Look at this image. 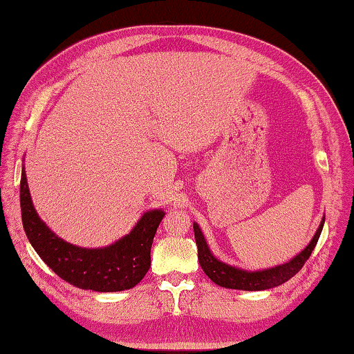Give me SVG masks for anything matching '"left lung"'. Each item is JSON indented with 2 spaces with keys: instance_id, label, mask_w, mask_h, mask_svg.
<instances>
[{
  "instance_id": "1",
  "label": "left lung",
  "mask_w": 354,
  "mask_h": 354,
  "mask_svg": "<svg viewBox=\"0 0 354 354\" xmlns=\"http://www.w3.org/2000/svg\"><path fill=\"white\" fill-rule=\"evenodd\" d=\"M323 223H325V217L322 218V223L319 230L315 231L313 241L304 248L301 253L293 256V259L289 262L281 263V266L266 268V270H257V272H248L243 268H237L234 266H227V263L218 261L215 257L211 250H209L206 239L203 236L200 226L194 223V232H195V242L198 247V261L203 268L211 281L226 289H237V290H266L273 289V287L284 284L286 281H289L292 277L301 270L304 262L309 259L310 253H313L319 237L322 234Z\"/></svg>"
}]
</instances>
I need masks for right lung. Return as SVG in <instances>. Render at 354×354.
Instances as JSON below:
<instances>
[{"instance_id":"add662e5","label":"right lung","mask_w":354,"mask_h":354,"mask_svg":"<svg viewBox=\"0 0 354 354\" xmlns=\"http://www.w3.org/2000/svg\"><path fill=\"white\" fill-rule=\"evenodd\" d=\"M20 206L23 227L41 261L71 286L95 292H120L140 283L151 266L153 239L165 215L160 209L145 212L129 234L109 247H76L57 237L40 220L29 194L25 167L21 169Z\"/></svg>"}]
</instances>
